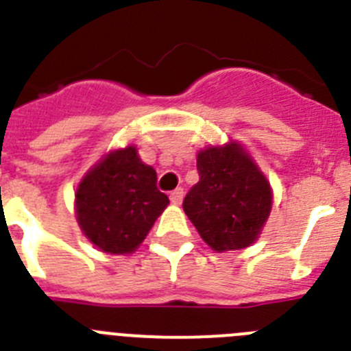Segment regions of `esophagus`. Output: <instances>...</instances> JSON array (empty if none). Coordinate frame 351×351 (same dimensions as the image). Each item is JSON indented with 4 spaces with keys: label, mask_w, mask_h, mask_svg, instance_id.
Returning <instances> with one entry per match:
<instances>
[{
    "label": "esophagus",
    "mask_w": 351,
    "mask_h": 351,
    "mask_svg": "<svg viewBox=\"0 0 351 351\" xmlns=\"http://www.w3.org/2000/svg\"><path fill=\"white\" fill-rule=\"evenodd\" d=\"M182 197H184V191H182V188H176L173 191H170V202L176 204V206H179V204L182 202Z\"/></svg>",
    "instance_id": "obj_1"
}]
</instances>
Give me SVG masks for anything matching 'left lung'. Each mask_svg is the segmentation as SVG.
<instances>
[{
  "instance_id": "obj_1",
  "label": "left lung",
  "mask_w": 351,
  "mask_h": 351,
  "mask_svg": "<svg viewBox=\"0 0 351 351\" xmlns=\"http://www.w3.org/2000/svg\"><path fill=\"white\" fill-rule=\"evenodd\" d=\"M197 170L200 179L182 209L200 237L218 253L251 246L271 214L272 191L265 176L235 142L200 151Z\"/></svg>"
}]
</instances>
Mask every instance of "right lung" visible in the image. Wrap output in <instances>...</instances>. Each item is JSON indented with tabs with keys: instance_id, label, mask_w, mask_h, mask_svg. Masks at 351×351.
I'll use <instances>...</instances> for the list:
<instances>
[{
	"instance_id": "right-lung-1",
	"label": "right lung",
	"mask_w": 351,
	"mask_h": 351,
	"mask_svg": "<svg viewBox=\"0 0 351 351\" xmlns=\"http://www.w3.org/2000/svg\"><path fill=\"white\" fill-rule=\"evenodd\" d=\"M167 204L169 197L156 186V172L142 163L133 145L104 156L84 176L75 193L84 235L112 255L137 250Z\"/></svg>"
}]
</instances>
